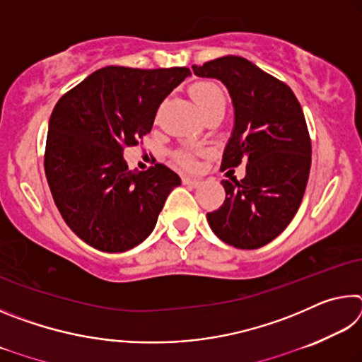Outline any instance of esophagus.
Returning <instances> with one entry per match:
<instances>
[{
    "instance_id": "esophagus-1",
    "label": "esophagus",
    "mask_w": 362,
    "mask_h": 362,
    "mask_svg": "<svg viewBox=\"0 0 362 362\" xmlns=\"http://www.w3.org/2000/svg\"><path fill=\"white\" fill-rule=\"evenodd\" d=\"M182 182L185 183V185H192V187H198L201 180L199 179H194V177H183Z\"/></svg>"
}]
</instances>
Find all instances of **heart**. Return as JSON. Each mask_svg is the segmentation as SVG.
<instances>
[{"label": "heart", "instance_id": "obj_1", "mask_svg": "<svg viewBox=\"0 0 362 362\" xmlns=\"http://www.w3.org/2000/svg\"><path fill=\"white\" fill-rule=\"evenodd\" d=\"M192 95L194 102L198 103V107L201 108V112L204 115L214 108H218V107L225 108V103H226L225 94L222 93V89H220L217 84H214L211 81L196 83L192 88ZM177 158H179V161L180 164H183V166L187 168L193 166V158L188 151H179L177 153Z\"/></svg>", "mask_w": 362, "mask_h": 362}]
</instances>
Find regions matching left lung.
<instances>
[{"instance_id":"8db88e82","label":"left lung","mask_w":362,"mask_h":362,"mask_svg":"<svg viewBox=\"0 0 362 362\" xmlns=\"http://www.w3.org/2000/svg\"><path fill=\"white\" fill-rule=\"evenodd\" d=\"M196 76L220 79L235 108L222 169L246 164V177L222 180L225 201L207 214L212 231L238 249H259L279 236L302 203L311 140L289 86L247 59L225 56L193 65Z\"/></svg>"}]
</instances>
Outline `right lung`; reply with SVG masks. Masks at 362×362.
Masks as SVG:
<instances>
[{
	"label": "right lung",
	"mask_w": 362,
	"mask_h": 362,
	"mask_svg": "<svg viewBox=\"0 0 362 362\" xmlns=\"http://www.w3.org/2000/svg\"><path fill=\"white\" fill-rule=\"evenodd\" d=\"M187 66L140 70L110 65L60 97L49 119L46 179L78 238L102 252L136 247L155 228L180 177L164 164L129 170L122 158L151 131L161 102Z\"/></svg>",
	"instance_id": "1"
}]
</instances>
